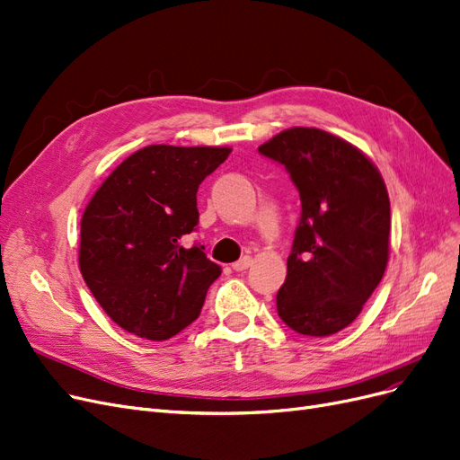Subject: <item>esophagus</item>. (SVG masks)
<instances>
[{
    "label": "esophagus",
    "mask_w": 460,
    "mask_h": 460,
    "mask_svg": "<svg viewBox=\"0 0 460 460\" xmlns=\"http://www.w3.org/2000/svg\"><path fill=\"white\" fill-rule=\"evenodd\" d=\"M253 263V260L250 258V256H244L243 260H239V261H234L231 267L234 269V270H239V273H241V270H246L250 265Z\"/></svg>",
    "instance_id": "esophagus-1"
}]
</instances>
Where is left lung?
Wrapping results in <instances>:
<instances>
[{
	"instance_id": "obj_1",
	"label": "left lung",
	"mask_w": 460,
	"mask_h": 460,
	"mask_svg": "<svg viewBox=\"0 0 460 460\" xmlns=\"http://www.w3.org/2000/svg\"><path fill=\"white\" fill-rule=\"evenodd\" d=\"M258 149L286 166L301 199L279 316L301 335H333L352 324L385 275V180L358 147L313 127L282 130Z\"/></svg>"
}]
</instances>
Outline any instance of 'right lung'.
Listing matches in <instances>:
<instances>
[{"label":"right lung","instance_id":"right-lung-1","mask_svg":"<svg viewBox=\"0 0 460 460\" xmlns=\"http://www.w3.org/2000/svg\"><path fill=\"white\" fill-rule=\"evenodd\" d=\"M231 147L147 146L104 180L81 217L79 269L115 324L164 341L200 314L221 267L183 248L199 224L197 190Z\"/></svg>","mask_w":460,"mask_h":460}]
</instances>
